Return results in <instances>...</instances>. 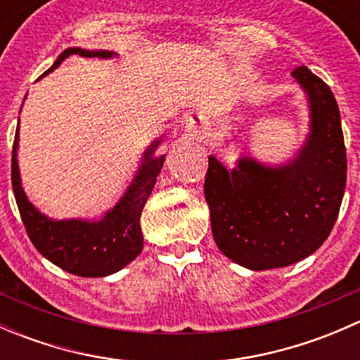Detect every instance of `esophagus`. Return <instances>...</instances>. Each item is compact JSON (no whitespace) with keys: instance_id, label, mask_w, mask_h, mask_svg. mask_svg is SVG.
<instances>
[{"instance_id":"34e87169","label":"esophagus","mask_w":360,"mask_h":360,"mask_svg":"<svg viewBox=\"0 0 360 360\" xmlns=\"http://www.w3.org/2000/svg\"><path fill=\"white\" fill-rule=\"evenodd\" d=\"M186 129L190 130V132H195V134H200L203 132V129H205V120H203V116L200 115H190L186 118Z\"/></svg>"}]
</instances>
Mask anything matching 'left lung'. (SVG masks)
Here are the masks:
<instances>
[{
  "label": "left lung",
  "mask_w": 360,
  "mask_h": 360,
  "mask_svg": "<svg viewBox=\"0 0 360 360\" xmlns=\"http://www.w3.org/2000/svg\"><path fill=\"white\" fill-rule=\"evenodd\" d=\"M307 96L310 132L278 165L254 157L226 169L209 157L205 200L217 248L249 270L304 259L331 233L347 184L340 110L331 89L307 66L291 72Z\"/></svg>",
  "instance_id": "obj_1"
}]
</instances>
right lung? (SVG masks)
I'll return each mask as SVG.
<instances>
[{
    "instance_id": "add662e5",
    "label": "right lung",
    "mask_w": 360,
    "mask_h": 360,
    "mask_svg": "<svg viewBox=\"0 0 360 360\" xmlns=\"http://www.w3.org/2000/svg\"><path fill=\"white\" fill-rule=\"evenodd\" d=\"M71 56L111 59L118 53L111 50H85L72 46L64 50L56 64L43 76L59 68ZM160 143L162 137L155 139L144 150L132 183L129 184L123 197L116 202V205L108 210L101 219L90 221L82 217L53 219L29 202L22 188L19 162H17V150H19V127H17L12 155L13 195L25 231L39 254L52 261L56 266L78 277H108L132 263L139 256L144 244L141 212L153 191L165 160V155H155Z\"/></svg>"
}]
</instances>
